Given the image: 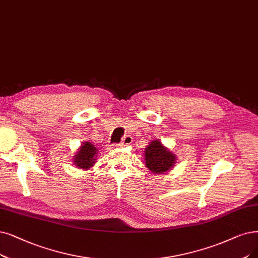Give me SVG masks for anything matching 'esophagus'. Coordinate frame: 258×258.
<instances>
[{"label": "esophagus", "mask_w": 258, "mask_h": 258, "mask_svg": "<svg viewBox=\"0 0 258 258\" xmlns=\"http://www.w3.org/2000/svg\"><path fill=\"white\" fill-rule=\"evenodd\" d=\"M131 142H132V138L129 137V136H127V137L123 138V139L121 140V142L118 143L116 146H126V145H129V144H131Z\"/></svg>", "instance_id": "34e87169"}]
</instances>
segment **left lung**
I'll use <instances>...</instances> for the list:
<instances>
[{"label": "left lung", "mask_w": 258, "mask_h": 258, "mask_svg": "<svg viewBox=\"0 0 258 258\" xmlns=\"http://www.w3.org/2000/svg\"><path fill=\"white\" fill-rule=\"evenodd\" d=\"M146 166L154 173L168 171L176 163V157L168 149L165 148L161 142L152 141L145 149Z\"/></svg>", "instance_id": "left-lung-1"}]
</instances>
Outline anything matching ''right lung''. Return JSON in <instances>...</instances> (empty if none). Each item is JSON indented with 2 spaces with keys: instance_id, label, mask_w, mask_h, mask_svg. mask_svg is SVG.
<instances>
[{
  "instance_id": "right-lung-1",
  "label": "right lung",
  "mask_w": 258,
  "mask_h": 258,
  "mask_svg": "<svg viewBox=\"0 0 258 258\" xmlns=\"http://www.w3.org/2000/svg\"><path fill=\"white\" fill-rule=\"evenodd\" d=\"M97 148L92 145L89 142H85L84 145H81L79 148V151L76 152L74 163L77 167L88 169L93 166L95 163V157H96Z\"/></svg>"
}]
</instances>
